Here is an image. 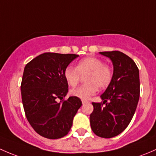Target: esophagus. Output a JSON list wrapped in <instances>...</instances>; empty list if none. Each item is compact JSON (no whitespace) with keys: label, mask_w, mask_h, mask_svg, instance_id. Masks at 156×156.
<instances>
[{"label":"esophagus","mask_w":156,"mask_h":156,"mask_svg":"<svg viewBox=\"0 0 156 156\" xmlns=\"http://www.w3.org/2000/svg\"><path fill=\"white\" fill-rule=\"evenodd\" d=\"M88 102H89V101H86V100H82V103H83V104H87Z\"/></svg>","instance_id":"esophagus-1"}]
</instances>
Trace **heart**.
<instances>
[{"label": "heart", "mask_w": 156, "mask_h": 156, "mask_svg": "<svg viewBox=\"0 0 156 156\" xmlns=\"http://www.w3.org/2000/svg\"><path fill=\"white\" fill-rule=\"evenodd\" d=\"M111 67L100 58L87 57L78 62L76 67L68 66L64 71V76L69 86L75 87L80 83L81 76H85L86 84L72 89L70 93L75 97L88 99L97 91L98 88L102 89L110 85L113 79Z\"/></svg>", "instance_id": "1"}]
</instances>
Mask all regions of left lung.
Returning <instances> with one entry per match:
<instances>
[{"label": "left lung", "mask_w": 156, "mask_h": 156, "mask_svg": "<svg viewBox=\"0 0 156 156\" xmlns=\"http://www.w3.org/2000/svg\"><path fill=\"white\" fill-rule=\"evenodd\" d=\"M99 53L112 61L113 74L101 95L103 102H92L90 125L97 136L111 138L126 129L135 113L140 98L139 70L129 56L119 51Z\"/></svg>", "instance_id": "1"}]
</instances>
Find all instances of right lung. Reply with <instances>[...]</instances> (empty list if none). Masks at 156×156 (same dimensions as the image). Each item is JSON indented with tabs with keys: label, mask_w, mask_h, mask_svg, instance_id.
<instances>
[{
	"label": "right lung",
	"mask_w": 156,
	"mask_h": 156,
	"mask_svg": "<svg viewBox=\"0 0 156 156\" xmlns=\"http://www.w3.org/2000/svg\"><path fill=\"white\" fill-rule=\"evenodd\" d=\"M76 54L45 52L28 62L21 83L25 116L35 131L48 139H58L68 134L82 101L67 95L68 83L64 71L78 57ZM62 101L59 103L57 99Z\"/></svg>",
	"instance_id": "add662e5"
}]
</instances>
